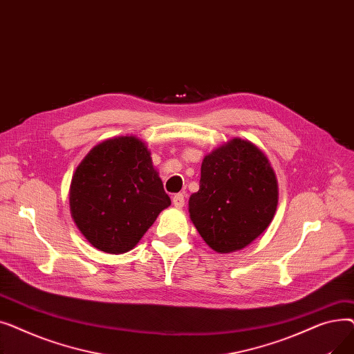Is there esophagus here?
Instances as JSON below:
<instances>
[{
	"mask_svg": "<svg viewBox=\"0 0 354 354\" xmlns=\"http://www.w3.org/2000/svg\"><path fill=\"white\" fill-rule=\"evenodd\" d=\"M172 203L175 208H182L185 205V198L182 194H176L175 196H172Z\"/></svg>",
	"mask_w": 354,
	"mask_h": 354,
	"instance_id": "34e87169",
	"label": "esophagus"
}]
</instances>
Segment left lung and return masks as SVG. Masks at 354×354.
Returning a JSON list of instances; mask_svg holds the SVG:
<instances>
[{
    "label": "left lung",
    "instance_id": "obj_1",
    "mask_svg": "<svg viewBox=\"0 0 354 354\" xmlns=\"http://www.w3.org/2000/svg\"><path fill=\"white\" fill-rule=\"evenodd\" d=\"M277 202V178L267 156L236 138L203 158L189 214L203 241L227 254L243 250L267 230Z\"/></svg>",
    "mask_w": 354,
    "mask_h": 354
}]
</instances>
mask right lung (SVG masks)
Returning <instances> with one entry per match:
<instances>
[{
    "label": "right lung",
    "mask_w": 354,
    "mask_h": 354,
    "mask_svg": "<svg viewBox=\"0 0 354 354\" xmlns=\"http://www.w3.org/2000/svg\"><path fill=\"white\" fill-rule=\"evenodd\" d=\"M171 205L151 153L135 136L104 140L74 172L70 211L88 243L109 254L132 250Z\"/></svg>",
    "instance_id": "right-lung-1"
}]
</instances>
